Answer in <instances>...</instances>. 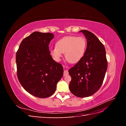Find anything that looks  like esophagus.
Returning <instances> with one entry per match:
<instances>
[{
	"label": "esophagus",
	"mask_w": 126,
	"mask_h": 126,
	"mask_svg": "<svg viewBox=\"0 0 126 126\" xmlns=\"http://www.w3.org/2000/svg\"><path fill=\"white\" fill-rule=\"evenodd\" d=\"M68 70H64L63 75H64V76H66V75H68Z\"/></svg>",
	"instance_id": "1"
}]
</instances>
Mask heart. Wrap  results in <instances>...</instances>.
Instances as JSON below:
<instances>
[{
  "instance_id": "1",
  "label": "heart",
  "mask_w": 126,
  "mask_h": 126,
  "mask_svg": "<svg viewBox=\"0 0 126 126\" xmlns=\"http://www.w3.org/2000/svg\"><path fill=\"white\" fill-rule=\"evenodd\" d=\"M87 41L83 37L69 36L57 41L56 48L52 49L50 54L55 60L59 61L64 53L66 60L70 63H77L84 56Z\"/></svg>"
}]
</instances>
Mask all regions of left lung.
Returning a JSON list of instances; mask_svg holds the SVG:
<instances>
[{
  "label": "left lung",
  "mask_w": 126,
  "mask_h": 126,
  "mask_svg": "<svg viewBox=\"0 0 126 126\" xmlns=\"http://www.w3.org/2000/svg\"><path fill=\"white\" fill-rule=\"evenodd\" d=\"M82 32L87 39V48L83 58L68 70L71 77L69 89L78 97L92 96L102 85L108 63L104 46L94 33L86 30Z\"/></svg>",
  "instance_id": "left-lung-1"
}]
</instances>
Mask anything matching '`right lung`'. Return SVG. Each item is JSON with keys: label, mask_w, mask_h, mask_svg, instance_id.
<instances>
[{"label": "right lung", "mask_w": 126, "mask_h": 126, "mask_svg": "<svg viewBox=\"0 0 126 126\" xmlns=\"http://www.w3.org/2000/svg\"><path fill=\"white\" fill-rule=\"evenodd\" d=\"M54 37L50 32H33L22 40L16 53L19 81L28 93L38 98L54 94L63 76V66L49 52L48 46Z\"/></svg>", "instance_id": "obj_1"}]
</instances>
